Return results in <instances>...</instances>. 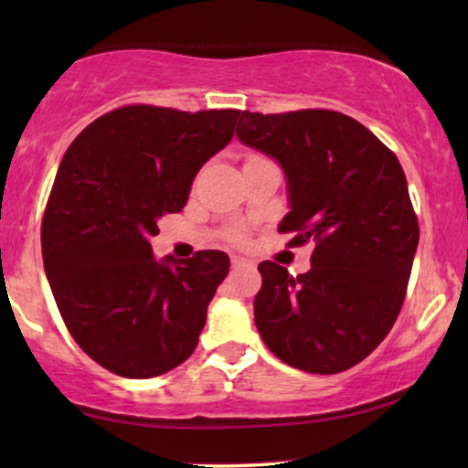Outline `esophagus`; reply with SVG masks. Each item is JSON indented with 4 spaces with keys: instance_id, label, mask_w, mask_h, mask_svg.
Segmentation results:
<instances>
[{
    "instance_id": "esophagus-1",
    "label": "esophagus",
    "mask_w": 468,
    "mask_h": 468,
    "mask_svg": "<svg viewBox=\"0 0 468 468\" xmlns=\"http://www.w3.org/2000/svg\"><path fill=\"white\" fill-rule=\"evenodd\" d=\"M232 268H236V271H239V268H253V261H249V260H245V258H232Z\"/></svg>"
}]
</instances>
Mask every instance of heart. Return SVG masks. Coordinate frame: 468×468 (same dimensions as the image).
Instances as JSON below:
<instances>
[{
    "label": "heart",
    "instance_id": "1",
    "mask_svg": "<svg viewBox=\"0 0 468 468\" xmlns=\"http://www.w3.org/2000/svg\"><path fill=\"white\" fill-rule=\"evenodd\" d=\"M232 239H234V240H242V239H245V234H242V232H234Z\"/></svg>",
    "mask_w": 468,
    "mask_h": 468
}]
</instances>
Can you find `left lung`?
<instances>
[{"label":"left lung","mask_w":468,"mask_h":468,"mask_svg":"<svg viewBox=\"0 0 468 468\" xmlns=\"http://www.w3.org/2000/svg\"><path fill=\"white\" fill-rule=\"evenodd\" d=\"M236 136L285 172L290 213L279 232L315 247L298 277L274 261L258 266L260 336L304 373L356 367L392 330L420 240L400 162L356 119L322 108L245 111Z\"/></svg>","instance_id":"1"}]
</instances>
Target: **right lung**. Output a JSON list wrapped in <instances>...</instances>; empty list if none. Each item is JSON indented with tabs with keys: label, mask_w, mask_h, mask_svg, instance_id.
<instances>
[{
	"label": "right lung",
	"mask_w": 468,
	"mask_h": 468,
	"mask_svg": "<svg viewBox=\"0 0 468 468\" xmlns=\"http://www.w3.org/2000/svg\"><path fill=\"white\" fill-rule=\"evenodd\" d=\"M240 111L123 106L69 144L42 219L44 272L69 335L100 367L149 379L194 354L229 271L221 251L153 258L157 221L187 204Z\"/></svg>",
	"instance_id": "obj_1"
}]
</instances>
